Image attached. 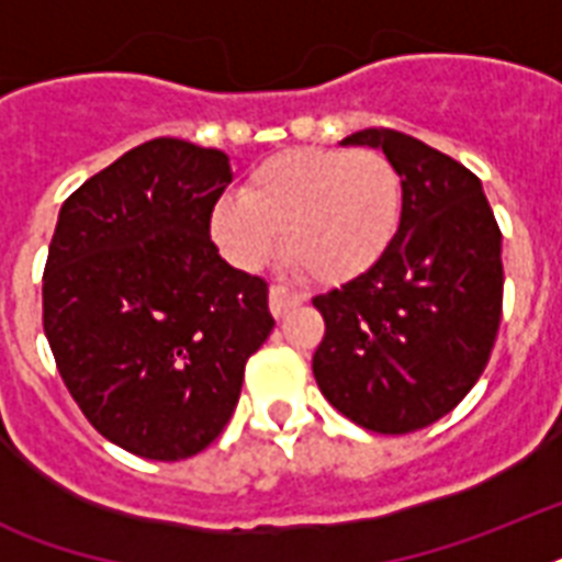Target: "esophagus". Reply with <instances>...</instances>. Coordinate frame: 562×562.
<instances>
[{"label": "esophagus", "instance_id": "34e87169", "mask_svg": "<svg viewBox=\"0 0 562 562\" xmlns=\"http://www.w3.org/2000/svg\"><path fill=\"white\" fill-rule=\"evenodd\" d=\"M306 300V294L300 291H291L285 285H273L271 289V315L273 317H285L294 306H300Z\"/></svg>", "mask_w": 562, "mask_h": 562}]
</instances>
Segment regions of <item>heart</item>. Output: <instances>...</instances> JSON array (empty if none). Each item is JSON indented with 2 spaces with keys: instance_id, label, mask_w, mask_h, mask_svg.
<instances>
[{
  "instance_id": "obj_1",
  "label": "heart",
  "mask_w": 562,
  "mask_h": 562,
  "mask_svg": "<svg viewBox=\"0 0 562 562\" xmlns=\"http://www.w3.org/2000/svg\"><path fill=\"white\" fill-rule=\"evenodd\" d=\"M402 175L375 148H291L259 162L241 194L212 210L229 262L256 271L280 247L315 282L344 285L373 268L402 224Z\"/></svg>"
}]
</instances>
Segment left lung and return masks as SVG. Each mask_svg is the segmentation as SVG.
I'll list each match as a JSON object with an SVG mask.
<instances>
[{"instance_id":"left-lung-1","label":"left lung","mask_w":562,"mask_h":562,"mask_svg":"<svg viewBox=\"0 0 562 562\" xmlns=\"http://www.w3.org/2000/svg\"><path fill=\"white\" fill-rule=\"evenodd\" d=\"M347 145L382 148L402 175V224L364 277L312 303L326 333L312 370L347 419L408 435L446 417L484 373L502 324V229L481 180L391 127Z\"/></svg>"}]
</instances>
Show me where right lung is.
Instances as JSON below:
<instances>
[{"mask_svg": "<svg viewBox=\"0 0 562 562\" xmlns=\"http://www.w3.org/2000/svg\"><path fill=\"white\" fill-rule=\"evenodd\" d=\"M227 154L160 136L60 206L43 329L60 379L110 443L187 461L224 431L245 364L271 335L268 282L210 238Z\"/></svg>", "mask_w": 562, "mask_h": 562, "instance_id": "add662e5", "label": "right lung"}]
</instances>
